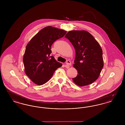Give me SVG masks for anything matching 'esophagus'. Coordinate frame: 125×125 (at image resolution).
<instances>
[{
    "instance_id": "obj_1",
    "label": "esophagus",
    "mask_w": 125,
    "mask_h": 125,
    "mask_svg": "<svg viewBox=\"0 0 125 125\" xmlns=\"http://www.w3.org/2000/svg\"><path fill=\"white\" fill-rule=\"evenodd\" d=\"M65 67L67 66V67H69V66L71 65V62L69 60H67L66 62H65Z\"/></svg>"
}]
</instances>
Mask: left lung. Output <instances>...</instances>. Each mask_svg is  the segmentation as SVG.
<instances>
[{
	"mask_svg": "<svg viewBox=\"0 0 125 125\" xmlns=\"http://www.w3.org/2000/svg\"><path fill=\"white\" fill-rule=\"evenodd\" d=\"M75 50L73 67L77 70L73 81L79 86L93 83L98 78L104 66L103 51L99 43L89 32L72 30L65 35Z\"/></svg>",
	"mask_w": 125,
	"mask_h": 125,
	"instance_id": "left-lung-1",
	"label": "left lung"
}]
</instances>
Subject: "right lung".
Listing matches in <instances>:
<instances>
[{
    "label": "right lung",
    "instance_id": "1",
    "mask_svg": "<svg viewBox=\"0 0 125 125\" xmlns=\"http://www.w3.org/2000/svg\"><path fill=\"white\" fill-rule=\"evenodd\" d=\"M66 33L65 30L48 26L38 32L27 44L23 58L24 70L36 84L46 83L55 71L62 65L50 55L52 43Z\"/></svg>",
    "mask_w": 125,
    "mask_h": 125
}]
</instances>
